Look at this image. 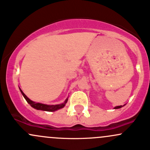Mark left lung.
Masks as SVG:
<instances>
[{"mask_svg": "<svg viewBox=\"0 0 150 150\" xmlns=\"http://www.w3.org/2000/svg\"><path fill=\"white\" fill-rule=\"evenodd\" d=\"M122 107V105H120V106H117V107H115V109H119V108H121Z\"/></svg>", "mask_w": 150, "mask_h": 150, "instance_id": "8db88e82", "label": "left lung"}]
</instances>
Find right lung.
Instances as JSON below:
<instances>
[{
    "label": "right lung",
    "instance_id": "obj_1",
    "mask_svg": "<svg viewBox=\"0 0 150 150\" xmlns=\"http://www.w3.org/2000/svg\"><path fill=\"white\" fill-rule=\"evenodd\" d=\"M21 92H22V95L25 97V99H26V101L28 102V103L30 104L31 107H33V108L36 109V110H43V111H48V112H54L56 111V110H59V109H61L62 107H64L65 104L67 102V99H66L65 102H64L63 104H57V105H47V104H41V103H37V102H33L32 100H30L28 97H27L26 95L23 93L22 90L20 89Z\"/></svg>",
    "mask_w": 150,
    "mask_h": 150
}]
</instances>
